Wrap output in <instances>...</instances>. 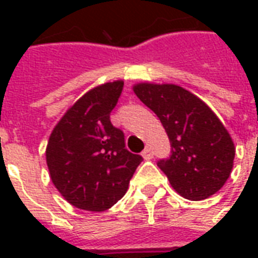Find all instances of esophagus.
Listing matches in <instances>:
<instances>
[{
  "label": "esophagus",
  "instance_id": "obj_1",
  "mask_svg": "<svg viewBox=\"0 0 258 258\" xmlns=\"http://www.w3.org/2000/svg\"><path fill=\"white\" fill-rule=\"evenodd\" d=\"M142 157L145 159V160H151L152 157H153V152L151 151V148H145L144 152H142Z\"/></svg>",
  "mask_w": 258,
  "mask_h": 258
}]
</instances>
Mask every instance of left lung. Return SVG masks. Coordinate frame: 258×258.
I'll use <instances>...</instances> for the list:
<instances>
[{"instance_id":"1","label":"left lung","mask_w":258,"mask_h":258,"mask_svg":"<svg viewBox=\"0 0 258 258\" xmlns=\"http://www.w3.org/2000/svg\"><path fill=\"white\" fill-rule=\"evenodd\" d=\"M133 90L167 133L171 155L157 166L175 192L203 200L221 189L232 171L235 145L216 113L179 85L140 83Z\"/></svg>"}]
</instances>
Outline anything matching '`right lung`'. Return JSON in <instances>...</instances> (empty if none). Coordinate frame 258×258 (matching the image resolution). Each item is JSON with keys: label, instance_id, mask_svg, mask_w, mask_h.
<instances>
[{"label": "right lung", "instance_id": "add662e5", "mask_svg": "<svg viewBox=\"0 0 258 258\" xmlns=\"http://www.w3.org/2000/svg\"><path fill=\"white\" fill-rule=\"evenodd\" d=\"M123 85L116 80L85 92L49 135L45 156L51 179L81 210L105 211L116 205L142 162L125 149L123 131L110 123Z\"/></svg>", "mask_w": 258, "mask_h": 258}]
</instances>
